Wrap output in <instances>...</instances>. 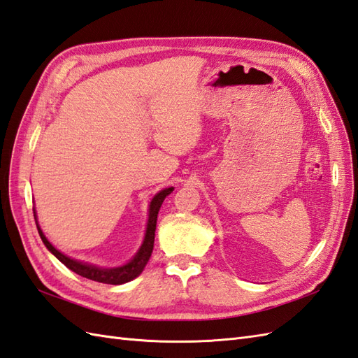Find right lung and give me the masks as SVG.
Instances as JSON below:
<instances>
[{"label":"right lung","mask_w":358,"mask_h":358,"mask_svg":"<svg viewBox=\"0 0 358 358\" xmlns=\"http://www.w3.org/2000/svg\"><path fill=\"white\" fill-rule=\"evenodd\" d=\"M173 190V187H168V189H163L160 190L157 195H155L151 201L150 204V217H148V225H146V233H145V239L143 243L141 246V250L137 251V254L134 257L128 262L124 266H119V268H98L94 266V264H87L83 262H77L74 259L68 257V255L62 254L60 251H57L54 246L48 242L47 237L42 233L41 227L38 224V217H36V212L33 208V213H34V219H36V227H38V231L42 242L45 243V246L56 255V257L65 264L66 268H69L72 272H76L81 277H85L87 280L92 281H98V282H104V284H124L134 280L137 275H141V272L143 271V268L146 266V263H148L150 257H151V252L154 248V236H155V225H157V215H159V210L163 204L164 198H166L171 192Z\"/></svg>","instance_id":"1"}]
</instances>
